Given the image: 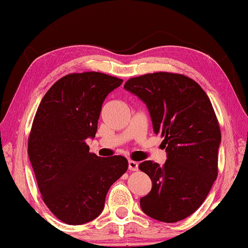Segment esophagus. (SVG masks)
<instances>
[{
    "mask_svg": "<svg viewBox=\"0 0 248 248\" xmlns=\"http://www.w3.org/2000/svg\"><path fill=\"white\" fill-rule=\"evenodd\" d=\"M128 168L130 171H136L138 170V162H136L134 160H129L128 161Z\"/></svg>",
    "mask_w": 248,
    "mask_h": 248,
    "instance_id": "obj_1",
    "label": "esophagus"
}]
</instances>
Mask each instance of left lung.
Here are the masks:
<instances>
[{"instance_id": "obj_1", "label": "left lung", "mask_w": 248, "mask_h": 248, "mask_svg": "<svg viewBox=\"0 0 248 248\" xmlns=\"http://www.w3.org/2000/svg\"><path fill=\"white\" fill-rule=\"evenodd\" d=\"M124 88L146 103L167 153L164 166L151 160L139 165L153 182L140 207L164 223L185 219L204 202L218 173L221 136L212 102L197 82L178 73L131 78Z\"/></svg>"}]
</instances>
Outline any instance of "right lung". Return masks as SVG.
<instances>
[{
	"instance_id": "obj_1",
	"label": "right lung",
	"mask_w": 248,
	"mask_h": 248,
	"mask_svg": "<svg viewBox=\"0 0 248 248\" xmlns=\"http://www.w3.org/2000/svg\"><path fill=\"white\" fill-rule=\"evenodd\" d=\"M124 80L100 72L71 73L58 80L40 102L28 154L42 199L69 225L93 220L111 185L128 169L123 156L89 153L102 103Z\"/></svg>"
}]
</instances>
